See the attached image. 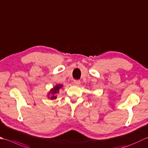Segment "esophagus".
Masks as SVG:
<instances>
[{
	"label": "esophagus",
	"instance_id": "obj_1",
	"mask_svg": "<svg viewBox=\"0 0 148 148\" xmlns=\"http://www.w3.org/2000/svg\"><path fill=\"white\" fill-rule=\"evenodd\" d=\"M73 83H74V85H79L80 84V81L79 80H74Z\"/></svg>",
	"mask_w": 148,
	"mask_h": 148
}]
</instances>
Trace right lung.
<instances>
[{
	"label": "right lung",
	"instance_id": "1",
	"mask_svg": "<svg viewBox=\"0 0 148 148\" xmlns=\"http://www.w3.org/2000/svg\"><path fill=\"white\" fill-rule=\"evenodd\" d=\"M63 88V85L57 84L52 88L47 94V98L51 100H55L57 98V94L60 92V90Z\"/></svg>",
	"mask_w": 148,
	"mask_h": 148
}]
</instances>
